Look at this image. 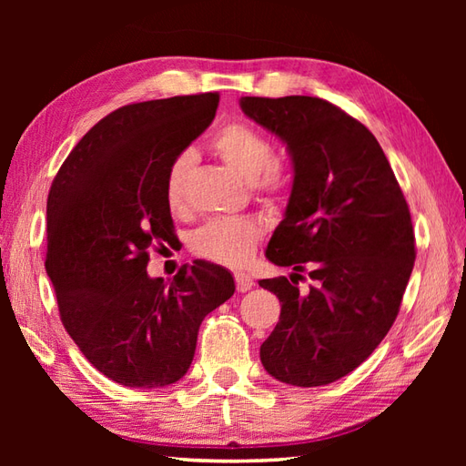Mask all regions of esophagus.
Here are the masks:
<instances>
[{"mask_svg":"<svg viewBox=\"0 0 466 466\" xmlns=\"http://www.w3.org/2000/svg\"><path fill=\"white\" fill-rule=\"evenodd\" d=\"M234 279H236V290H238V292H248L254 286V280L244 272H236Z\"/></svg>","mask_w":466,"mask_h":466,"instance_id":"34e87169","label":"esophagus"}]
</instances>
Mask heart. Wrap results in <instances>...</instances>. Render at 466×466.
Returning a JSON list of instances; mask_svg holds the SVG:
<instances>
[{"instance_id":"heart-1","label":"heart","mask_w":466,"mask_h":466,"mask_svg":"<svg viewBox=\"0 0 466 466\" xmlns=\"http://www.w3.org/2000/svg\"><path fill=\"white\" fill-rule=\"evenodd\" d=\"M212 150L224 164L250 182L254 194L264 202H279L286 192V176L274 164L276 152L272 142L256 127L232 122L214 136ZM194 166L192 152L177 154L166 172L164 194L167 208L180 212L187 200V180ZM260 230L246 218H218L210 220L194 234L192 248L198 256L224 266H244L248 262Z\"/></svg>"}]
</instances>
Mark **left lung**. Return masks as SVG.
<instances>
[{"mask_svg":"<svg viewBox=\"0 0 466 466\" xmlns=\"http://www.w3.org/2000/svg\"><path fill=\"white\" fill-rule=\"evenodd\" d=\"M242 112L286 144L292 190L266 248L290 280L258 284L282 304L260 346L262 366L292 386H322L360 366L397 320L414 258V232L380 144L320 97H240ZM315 286L299 294V272Z\"/></svg>","mask_w":466,"mask_h":466,"instance_id":"obj_1","label":"left lung"}]
</instances>
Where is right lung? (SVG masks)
Instances as JSON below:
<instances>
[{"mask_svg":"<svg viewBox=\"0 0 466 466\" xmlns=\"http://www.w3.org/2000/svg\"><path fill=\"white\" fill-rule=\"evenodd\" d=\"M220 96H176L117 107L74 147L47 196L46 272L77 349L107 379L160 389L187 372L200 324L234 294L206 260L172 280L146 272L174 240L166 172L212 124Z\"/></svg>","mask_w":466,"mask_h":466,"instance_id":"add662e5","label":"right lung"}]
</instances>
